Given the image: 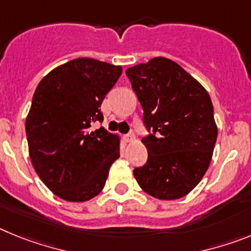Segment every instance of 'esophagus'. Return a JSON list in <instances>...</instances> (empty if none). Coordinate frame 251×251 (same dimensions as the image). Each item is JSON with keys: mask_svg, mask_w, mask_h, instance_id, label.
Here are the masks:
<instances>
[{"mask_svg": "<svg viewBox=\"0 0 251 251\" xmlns=\"http://www.w3.org/2000/svg\"><path fill=\"white\" fill-rule=\"evenodd\" d=\"M124 138H126V141L127 142H132L133 139H134V134L130 132V133H128V134H126V136H124Z\"/></svg>", "mask_w": 251, "mask_h": 251, "instance_id": "34e87169", "label": "esophagus"}]
</instances>
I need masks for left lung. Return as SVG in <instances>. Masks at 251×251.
Here are the masks:
<instances>
[{
  "instance_id": "1",
  "label": "left lung",
  "mask_w": 251,
  "mask_h": 251,
  "mask_svg": "<svg viewBox=\"0 0 251 251\" xmlns=\"http://www.w3.org/2000/svg\"><path fill=\"white\" fill-rule=\"evenodd\" d=\"M143 109L148 159L133 175L143 191L176 200L194 190L208 165L217 138L210 95L178 64L166 57L127 69Z\"/></svg>"
}]
</instances>
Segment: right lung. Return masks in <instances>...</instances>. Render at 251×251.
Segmentation results:
<instances>
[{
    "label": "right lung",
    "instance_id": "add662e5",
    "mask_svg": "<svg viewBox=\"0 0 251 251\" xmlns=\"http://www.w3.org/2000/svg\"><path fill=\"white\" fill-rule=\"evenodd\" d=\"M122 74L121 66L79 57L51 70L37 85L26 118L28 152L49 190L83 202L103 190L119 157L118 137L103 127L100 105Z\"/></svg>",
    "mask_w": 251,
    "mask_h": 251
}]
</instances>
